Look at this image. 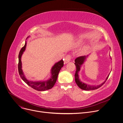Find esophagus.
Returning a JSON list of instances; mask_svg holds the SVG:
<instances>
[{
    "label": "esophagus",
    "mask_w": 123,
    "mask_h": 123,
    "mask_svg": "<svg viewBox=\"0 0 123 123\" xmlns=\"http://www.w3.org/2000/svg\"><path fill=\"white\" fill-rule=\"evenodd\" d=\"M71 59V57L70 55H67V56H66V57L64 58V63L66 64L69 63Z\"/></svg>",
    "instance_id": "obj_1"
}]
</instances>
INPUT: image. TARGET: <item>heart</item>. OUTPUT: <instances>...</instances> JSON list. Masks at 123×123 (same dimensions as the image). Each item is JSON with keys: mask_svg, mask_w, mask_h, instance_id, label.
<instances>
[{"mask_svg": "<svg viewBox=\"0 0 123 123\" xmlns=\"http://www.w3.org/2000/svg\"><path fill=\"white\" fill-rule=\"evenodd\" d=\"M83 43V41L82 39H80L76 42V44L77 46H81ZM89 49V47L88 46H84L81 50V53L82 54L86 53Z\"/></svg>", "mask_w": 123, "mask_h": 123, "instance_id": "heart-1", "label": "heart"}]
</instances>
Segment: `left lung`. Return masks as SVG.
Returning <instances> with one entry per match:
<instances>
[{"label":"left lung","instance_id":"1","mask_svg":"<svg viewBox=\"0 0 123 123\" xmlns=\"http://www.w3.org/2000/svg\"><path fill=\"white\" fill-rule=\"evenodd\" d=\"M110 49V48H109ZM89 55H87V56H80L76 58L75 60H74V64L76 66V70L75 72V74L74 75L75 76V81L77 84V85L79 86L80 89H82V90H86V91H89V90H95V89H98V88L101 87L106 81L107 80L108 77L109 75V74L108 75L107 77L106 78V79L105 81L101 83L100 84L98 85H90L88 84H86L85 83H84L83 82L81 81L79 77V72L80 70V69L81 68L82 65L84 64L85 61H86V59L88 57Z\"/></svg>","mask_w":123,"mask_h":123}]
</instances>
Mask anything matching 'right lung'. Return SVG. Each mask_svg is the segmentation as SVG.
<instances>
[{"label":"right lung","mask_w":123,"mask_h":123,"mask_svg":"<svg viewBox=\"0 0 123 123\" xmlns=\"http://www.w3.org/2000/svg\"><path fill=\"white\" fill-rule=\"evenodd\" d=\"M29 37L28 36L27 38ZM26 47V42L24 47L21 48L20 49L19 54H18V70L19 74L23 80L28 86H30L32 88L35 89V90L39 91H43L49 90V89L52 88L54 85L56 81L57 80L58 74L61 69V68L64 65V62L63 59H61L60 61H58L57 63H55L54 65L52 67L51 69V76L49 79L45 81H33L29 80L26 79V78L24 74V73L22 70V63L21 61V58L22 55L24 53V52L25 51Z\"/></svg>","instance_id":"obj_1"}]
</instances>
